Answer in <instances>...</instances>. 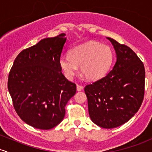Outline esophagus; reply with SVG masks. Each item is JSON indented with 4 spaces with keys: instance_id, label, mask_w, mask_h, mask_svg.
<instances>
[{
    "instance_id": "1",
    "label": "esophagus",
    "mask_w": 152,
    "mask_h": 152,
    "mask_svg": "<svg viewBox=\"0 0 152 152\" xmlns=\"http://www.w3.org/2000/svg\"><path fill=\"white\" fill-rule=\"evenodd\" d=\"M83 89V86H80V85H77L76 86V90L78 91H81Z\"/></svg>"
}]
</instances>
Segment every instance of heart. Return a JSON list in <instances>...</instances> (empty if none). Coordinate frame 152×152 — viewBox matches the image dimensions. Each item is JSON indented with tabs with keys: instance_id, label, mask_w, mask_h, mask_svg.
I'll return each instance as SVG.
<instances>
[{
	"instance_id": "1",
	"label": "heart",
	"mask_w": 152,
	"mask_h": 152,
	"mask_svg": "<svg viewBox=\"0 0 152 152\" xmlns=\"http://www.w3.org/2000/svg\"><path fill=\"white\" fill-rule=\"evenodd\" d=\"M113 59L114 53L109 46L88 41L71 49L69 56H61L59 66L67 79L74 78L80 66L81 73L87 79L96 81L107 74Z\"/></svg>"
}]
</instances>
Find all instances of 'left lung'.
Returning a JSON list of instances; mask_svg holds the SVG:
<instances>
[{
	"label": "left lung",
	"instance_id": "1",
	"mask_svg": "<svg viewBox=\"0 0 152 152\" xmlns=\"http://www.w3.org/2000/svg\"><path fill=\"white\" fill-rule=\"evenodd\" d=\"M111 41L116 54L112 70L84 88L91 121L104 129H113L131 119L142 105L145 69L129 47Z\"/></svg>",
	"mask_w": 152,
	"mask_h": 152
}]
</instances>
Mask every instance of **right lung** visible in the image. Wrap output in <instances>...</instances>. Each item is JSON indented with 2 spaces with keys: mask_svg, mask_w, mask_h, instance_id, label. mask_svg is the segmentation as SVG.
Returning a JSON list of instances; mask_svg holds the SVG:
<instances>
[{
  "mask_svg": "<svg viewBox=\"0 0 152 152\" xmlns=\"http://www.w3.org/2000/svg\"><path fill=\"white\" fill-rule=\"evenodd\" d=\"M65 36L44 38L22 50L10 69L8 88L14 109L34 128L48 130L57 126L76 94V84L66 79L59 66Z\"/></svg>",
  "mask_w": 152,
  "mask_h": 152,
  "instance_id": "1",
  "label": "right lung"
}]
</instances>
